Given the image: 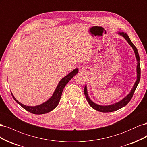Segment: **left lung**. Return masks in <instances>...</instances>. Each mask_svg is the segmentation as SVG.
I'll list each match as a JSON object with an SVG mask.
<instances>
[{
  "mask_svg": "<svg viewBox=\"0 0 147 147\" xmlns=\"http://www.w3.org/2000/svg\"><path fill=\"white\" fill-rule=\"evenodd\" d=\"M118 34L120 35H122V36L126 39V40L131 45V47L132 48L133 50H134V51L135 53L136 57V59H137V80H136L135 83L134 84V86H133L131 92L129 93V94L125 97H124V98H123L121 100H120V101L117 102V103H115L113 104H111V105H99V104H97L94 103V102H93L90 99V97H89V96H88L86 85L84 86V95H85L86 99L88 102L89 103V104L90 105V106L92 108H93L94 109H95L96 110L99 111V112H114V111H117V110L121 109V108L123 107L129 103V101L131 100L132 97L133 96V94H134V92L136 90V88L138 85V84H139V83L140 82V57H139V53H138V51H137V49L135 47L134 44L132 43V42H131L129 37V36L126 33H124V32H118Z\"/></svg>",
  "mask_w": 147,
  "mask_h": 147,
  "instance_id": "1",
  "label": "left lung"
}]
</instances>
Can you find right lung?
<instances>
[{
    "mask_svg": "<svg viewBox=\"0 0 147 147\" xmlns=\"http://www.w3.org/2000/svg\"><path fill=\"white\" fill-rule=\"evenodd\" d=\"M78 69H75L73 71L69 73L67 75L61 80V81L59 82L56 88V90L53 93L52 96L48 100L44 102V103L40 104L36 106H26L23 104L20 103V102L18 101L14 96L11 93V95L13 97L14 100L17 102L18 104H20L22 107L24 108L28 112L37 115L40 114H45L48 113L52 111L53 109H55L58 105L59 102L61 99V97L62 95V92L64 90V87L67 83L73 78L74 76L78 74Z\"/></svg>",
    "mask_w": 147,
    "mask_h": 147,
    "instance_id": "right-lung-1",
    "label": "right lung"
}]
</instances>
